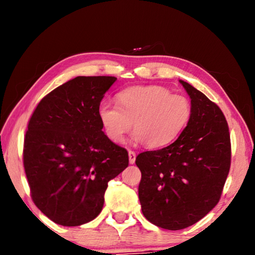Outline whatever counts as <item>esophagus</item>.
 I'll list each match as a JSON object with an SVG mask.
<instances>
[{
    "instance_id": "esophagus-1",
    "label": "esophagus",
    "mask_w": 255,
    "mask_h": 255,
    "mask_svg": "<svg viewBox=\"0 0 255 255\" xmlns=\"http://www.w3.org/2000/svg\"><path fill=\"white\" fill-rule=\"evenodd\" d=\"M128 155H129V163H130V164L135 163V161H136V153L133 152V150H129Z\"/></svg>"
}]
</instances>
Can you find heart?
<instances>
[{
    "label": "heart",
    "instance_id": "b5f03b06",
    "mask_svg": "<svg viewBox=\"0 0 255 255\" xmlns=\"http://www.w3.org/2000/svg\"><path fill=\"white\" fill-rule=\"evenodd\" d=\"M99 117L116 143H122L132 126L136 141L159 148L174 141L187 127L191 103L187 97L172 94L163 86H131L119 92L118 105L102 102Z\"/></svg>",
    "mask_w": 255,
    "mask_h": 255
}]
</instances>
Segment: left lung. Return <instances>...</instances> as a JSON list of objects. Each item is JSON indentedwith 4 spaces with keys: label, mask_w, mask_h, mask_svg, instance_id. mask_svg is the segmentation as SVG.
<instances>
[{
    "label": "left lung",
    "mask_w": 255,
    "mask_h": 255,
    "mask_svg": "<svg viewBox=\"0 0 255 255\" xmlns=\"http://www.w3.org/2000/svg\"><path fill=\"white\" fill-rule=\"evenodd\" d=\"M191 117L174 143L138 154L141 211L154 225L179 231L193 225L221 199L231 167V136L215 102L184 81Z\"/></svg>",
    "instance_id": "8db88e82"
}]
</instances>
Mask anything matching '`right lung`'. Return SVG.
Listing matches in <instances>:
<instances>
[{
    "instance_id": "right-lung-1",
    "label": "right lung",
    "mask_w": 255,
    "mask_h": 255,
    "mask_svg": "<svg viewBox=\"0 0 255 255\" xmlns=\"http://www.w3.org/2000/svg\"><path fill=\"white\" fill-rule=\"evenodd\" d=\"M115 76H77L41 99L28 124L23 166L32 201L63 226L101 213L108 182L128 166V152L102 131L99 107Z\"/></svg>"
}]
</instances>
